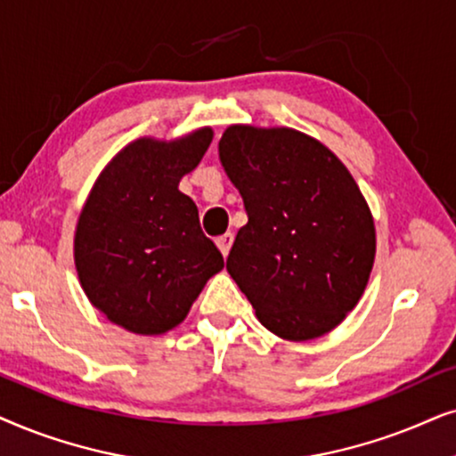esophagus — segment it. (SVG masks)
I'll use <instances>...</instances> for the list:
<instances>
[{
	"mask_svg": "<svg viewBox=\"0 0 456 456\" xmlns=\"http://www.w3.org/2000/svg\"><path fill=\"white\" fill-rule=\"evenodd\" d=\"M216 246H218V250H221L223 256H227L229 250H232V246H233V233H224V235H221V238H216Z\"/></svg>",
	"mask_w": 456,
	"mask_h": 456,
	"instance_id": "obj_1",
	"label": "esophagus"
}]
</instances>
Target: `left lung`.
<instances>
[{
    "label": "left lung",
    "mask_w": 456,
    "mask_h": 456,
    "mask_svg": "<svg viewBox=\"0 0 456 456\" xmlns=\"http://www.w3.org/2000/svg\"><path fill=\"white\" fill-rule=\"evenodd\" d=\"M221 165L244 200L227 271L266 330L313 339L342 323L365 291L375 227L359 185L317 139L233 125Z\"/></svg>",
    "instance_id": "8db88e82"
}]
</instances>
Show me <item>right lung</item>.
Wrapping results in <instances>:
<instances>
[{"label":"right lung","mask_w":456,"mask_h":456,"mask_svg":"<svg viewBox=\"0 0 456 456\" xmlns=\"http://www.w3.org/2000/svg\"><path fill=\"white\" fill-rule=\"evenodd\" d=\"M210 142V129L171 143L137 139L104 168L78 216L75 263L85 294L133 333L173 330L223 269L198 206L177 187Z\"/></svg>","instance_id":"right-lung-1"}]
</instances>
